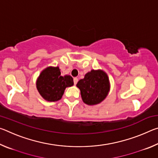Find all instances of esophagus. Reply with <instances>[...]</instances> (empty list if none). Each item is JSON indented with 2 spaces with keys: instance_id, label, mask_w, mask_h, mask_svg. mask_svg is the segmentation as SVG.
Masks as SVG:
<instances>
[{
  "instance_id": "obj_1",
  "label": "esophagus",
  "mask_w": 158,
  "mask_h": 158,
  "mask_svg": "<svg viewBox=\"0 0 158 158\" xmlns=\"http://www.w3.org/2000/svg\"><path fill=\"white\" fill-rule=\"evenodd\" d=\"M77 82H78V78H77V77H74V85H76L77 84Z\"/></svg>"
}]
</instances>
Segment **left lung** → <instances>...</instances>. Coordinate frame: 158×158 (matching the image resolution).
Segmentation results:
<instances>
[{
  "label": "left lung",
  "instance_id": "8db88e82",
  "mask_svg": "<svg viewBox=\"0 0 158 158\" xmlns=\"http://www.w3.org/2000/svg\"><path fill=\"white\" fill-rule=\"evenodd\" d=\"M81 91L82 100L89 105H95L102 102L110 89L108 75L101 69L94 70L85 74L77 84Z\"/></svg>",
  "mask_w": 158,
  "mask_h": 158
}]
</instances>
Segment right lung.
<instances>
[{
  "label": "right lung",
  "mask_w": 158,
  "mask_h": 158,
  "mask_svg": "<svg viewBox=\"0 0 158 158\" xmlns=\"http://www.w3.org/2000/svg\"><path fill=\"white\" fill-rule=\"evenodd\" d=\"M74 85L69 75L61 76L58 67H48L41 72L36 81L37 89L45 100L56 102L62 98L67 87Z\"/></svg>",
  "instance_id": "right-lung-1"
}]
</instances>
